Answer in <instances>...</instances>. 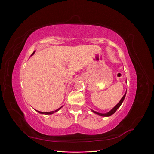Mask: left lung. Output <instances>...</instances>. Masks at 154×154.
Masks as SVG:
<instances>
[{"label": "left lung", "mask_w": 154, "mask_h": 154, "mask_svg": "<svg viewBox=\"0 0 154 154\" xmlns=\"http://www.w3.org/2000/svg\"><path fill=\"white\" fill-rule=\"evenodd\" d=\"M126 82H127V81H126ZM126 94H127V91H126L125 94H124V96L122 97V98L121 99V100L119 101V103H118L117 105H116L112 109H111L109 112H108L105 113V114H102V113L97 112H96V111L93 110H91V111L92 112H94V113H95V114H97V115H99V116H103V117H109V116H111V115L114 114L116 112V111L119 108L121 105H122V103H123V101H124V100H125V97Z\"/></svg>", "instance_id": "8db88e82"}]
</instances>
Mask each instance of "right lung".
Returning a JSON list of instances; mask_svg holds the SVG:
<instances>
[{
  "mask_svg": "<svg viewBox=\"0 0 154 154\" xmlns=\"http://www.w3.org/2000/svg\"><path fill=\"white\" fill-rule=\"evenodd\" d=\"M35 51H34L33 53H32V54H31V56L32 55H33L34 54H35ZM63 106H62L61 107H60L59 109H57L56 110H54V111H51V112H40V111H38V110H35L36 111H37L38 112V113H40V114H45V115H50V114H54V113H55V112H58V110H60V109H61L62 107H63Z\"/></svg>",
  "mask_w": 154,
  "mask_h": 154,
  "instance_id": "1",
  "label": "right lung"
}]
</instances>
